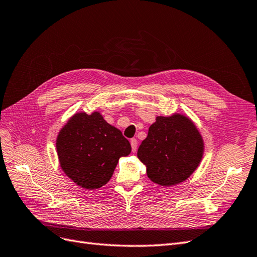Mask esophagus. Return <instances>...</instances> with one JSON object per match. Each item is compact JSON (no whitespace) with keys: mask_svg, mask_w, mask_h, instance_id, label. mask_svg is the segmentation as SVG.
<instances>
[{"mask_svg":"<svg viewBox=\"0 0 257 257\" xmlns=\"http://www.w3.org/2000/svg\"><path fill=\"white\" fill-rule=\"evenodd\" d=\"M131 147H132V151L135 153L136 150H137V141L135 138L131 139Z\"/></svg>","mask_w":257,"mask_h":257,"instance_id":"34e87169","label":"esophagus"}]
</instances>
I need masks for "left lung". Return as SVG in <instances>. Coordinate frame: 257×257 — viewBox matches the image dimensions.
<instances>
[{
    "mask_svg": "<svg viewBox=\"0 0 257 257\" xmlns=\"http://www.w3.org/2000/svg\"><path fill=\"white\" fill-rule=\"evenodd\" d=\"M204 139L188 115H158L141 144L137 158L154 183L172 186L185 181L204 157Z\"/></svg>",
    "mask_w": 257,
    "mask_h": 257,
    "instance_id": "left-lung-1",
    "label": "left lung"
}]
</instances>
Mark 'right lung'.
Masks as SVG:
<instances>
[{
    "label": "right lung",
    "instance_id": "add662e5",
    "mask_svg": "<svg viewBox=\"0 0 257 257\" xmlns=\"http://www.w3.org/2000/svg\"><path fill=\"white\" fill-rule=\"evenodd\" d=\"M56 148L61 169L85 190L105 185L119 159L132 151L121 131L107 123L96 110L74 113L60 130Z\"/></svg>",
    "mask_w": 257,
    "mask_h": 257
}]
</instances>
